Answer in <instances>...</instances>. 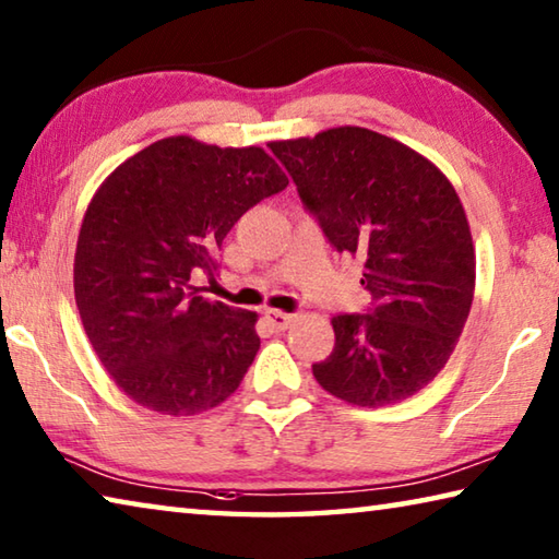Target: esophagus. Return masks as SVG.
I'll list each match as a JSON object with an SVG mask.
<instances>
[{"label":"esophagus","instance_id":"1","mask_svg":"<svg viewBox=\"0 0 559 559\" xmlns=\"http://www.w3.org/2000/svg\"><path fill=\"white\" fill-rule=\"evenodd\" d=\"M266 320L271 323V328L276 330H288L290 325L298 323V316L296 313H281V310H269Z\"/></svg>","mask_w":559,"mask_h":559}]
</instances>
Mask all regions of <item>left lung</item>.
Here are the masks:
<instances>
[{"label":"left lung","instance_id":"8db88e82","mask_svg":"<svg viewBox=\"0 0 559 559\" xmlns=\"http://www.w3.org/2000/svg\"><path fill=\"white\" fill-rule=\"evenodd\" d=\"M337 253L365 261V313L333 318L318 384L357 406L402 402L441 372L466 323L476 257L456 189L427 157L367 128L271 143Z\"/></svg>","mask_w":559,"mask_h":559}]
</instances>
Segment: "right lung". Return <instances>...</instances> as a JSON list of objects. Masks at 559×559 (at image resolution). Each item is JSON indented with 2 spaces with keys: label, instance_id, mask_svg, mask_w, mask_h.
<instances>
[{
  "label": "right lung",
  "instance_id": "right-lung-1",
  "mask_svg": "<svg viewBox=\"0 0 559 559\" xmlns=\"http://www.w3.org/2000/svg\"><path fill=\"white\" fill-rule=\"evenodd\" d=\"M288 177L261 147L157 140L93 197L75 246V306L130 400L173 416L236 392L259 353L257 313L200 296L224 236Z\"/></svg>",
  "mask_w": 559,
  "mask_h": 559
}]
</instances>
